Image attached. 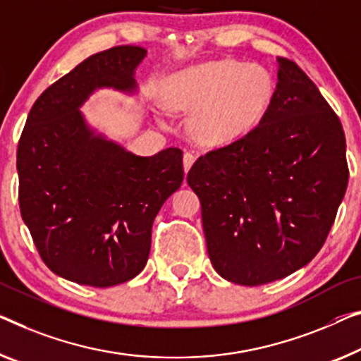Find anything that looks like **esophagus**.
<instances>
[{
  "label": "esophagus",
  "instance_id": "34e87169",
  "mask_svg": "<svg viewBox=\"0 0 361 361\" xmlns=\"http://www.w3.org/2000/svg\"><path fill=\"white\" fill-rule=\"evenodd\" d=\"M195 160H196V157L191 152H185V155H183V169H185V173L190 171L191 165L195 164Z\"/></svg>",
  "mask_w": 361,
  "mask_h": 361
}]
</instances>
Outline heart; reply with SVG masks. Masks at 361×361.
<instances>
[{
  "label": "heart",
  "mask_w": 361,
  "mask_h": 361,
  "mask_svg": "<svg viewBox=\"0 0 361 361\" xmlns=\"http://www.w3.org/2000/svg\"><path fill=\"white\" fill-rule=\"evenodd\" d=\"M272 78L259 64L211 61L170 78L165 100L173 110L191 111L190 131L209 146L228 144L262 120L272 100Z\"/></svg>",
  "instance_id": "b5f03b06"
}]
</instances>
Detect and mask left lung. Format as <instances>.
I'll list each match as a JSON object with an SVG mask.
<instances>
[{
  "label": "left lung",
  "mask_w": 361,
  "mask_h": 361,
  "mask_svg": "<svg viewBox=\"0 0 361 361\" xmlns=\"http://www.w3.org/2000/svg\"><path fill=\"white\" fill-rule=\"evenodd\" d=\"M277 61L259 125L201 155L186 176L214 269L246 287L287 277L318 255L348 183L336 111L297 63Z\"/></svg>",
  "instance_id": "left-lung-1"
}]
</instances>
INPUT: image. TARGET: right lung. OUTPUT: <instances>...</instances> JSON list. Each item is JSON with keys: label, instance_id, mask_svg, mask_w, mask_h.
Returning <instances> with one entry per match:
<instances>
[{"label": "right lung", "instance_id": "obj_1", "mask_svg": "<svg viewBox=\"0 0 361 361\" xmlns=\"http://www.w3.org/2000/svg\"><path fill=\"white\" fill-rule=\"evenodd\" d=\"M141 47L95 53L42 92L18 146L19 207L47 267L90 287L131 281L146 266L152 224L178 190L183 152L137 157L95 136L78 110L95 87L129 90Z\"/></svg>", "mask_w": 361, "mask_h": 361}]
</instances>
